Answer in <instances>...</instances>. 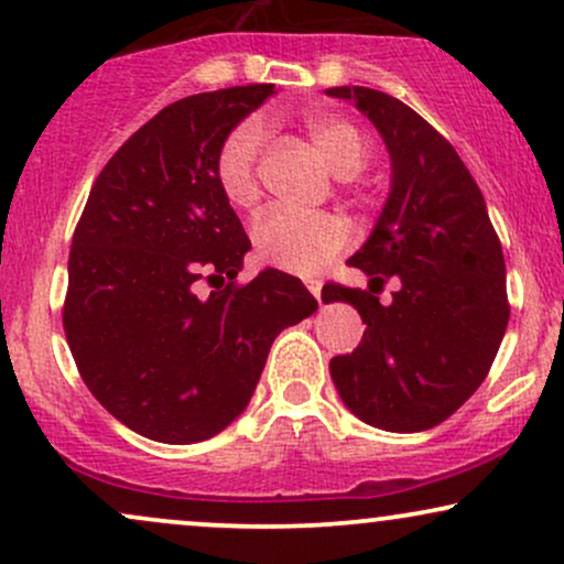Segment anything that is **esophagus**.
<instances>
[{
  "label": "esophagus",
  "mask_w": 564,
  "mask_h": 564,
  "mask_svg": "<svg viewBox=\"0 0 564 564\" xmlns=\"http://www.w3.org/2000/svg\"><path fill=\"white\" fill-rule=\"evenodd\" d=\"M304 286L310 289V294L315 296V300L321 302V289H323V283L321 281H315V278H310V281H304Z\"/></svg>",
  "instance_id": "esophagus-1"
}]
</instances>
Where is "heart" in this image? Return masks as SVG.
I'll return each instance as SVG.
<instances>
[{
  "instance_id": "heart-1",
  "label": "heart",
  "mask_w": 564,
  "mask_h": 564,
  "mask_svg": "<svg viewBox=\"0 0 564 564\" xmlns=\"http://www.w3.org/2000/svg\"><path fill=\"white\" fill-rule=\"evenodd\" d=\"M302 127L341 177L360 172L371 156V140L358 124L334 111L310 108L302 113ZM264 124L243 119L225 134L215 153V177L223 196L238 209L260 200V159L264 151ZM349 241L345 219L315 212L300 215L289 209H268L251 228L257 260L286 273L310 275L332 262Z\"/></svg>"
}]
</instances>
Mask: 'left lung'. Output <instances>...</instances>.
<instances>
[{"mask_svg":"<svg viewBox=\"0 0 564 564\" xmlns=\"http://www.w3.org/2000/svg\"><path fill=\"white\" fill-rule=\"evenodd\" d=\"M355 100L392 159V191L364 249L347 264L371 286H323L366 323L360 345L332 358L349 411L387 432H422L456 413L488 377L509 323L507 264L485 198L456 148L398 97L332 87ZM394 276L401 289L381 305Z\"/></svg>","mask_w":564,"mask_h":564,"instance_id":"left-lung-1","label":"left lung"}]
</instances>
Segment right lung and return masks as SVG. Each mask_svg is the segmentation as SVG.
Listing matches in <instances>:
<instances>
[{
    "label": "right lung",
    "mask_w": 564,
    "mask_h": 564,
    "mask_svg": "<svg viewBox=\"0 0 564 564\" xmlns=\"http://www.w3.org/2000/svg\"><path fill=\"white\" fill-rule=\"evenodd\" d=\"M273 84L172 102L97 174L68 257L63 328L84 384L111 416L159 443L217 435L249 405L275 336L318 310L300 278L262 270L219 191L225 134ZM216 286L206 297L197 281Z\"/></svg>",
    "instance_id": "right-lung-1"
}]
</instances>
